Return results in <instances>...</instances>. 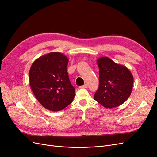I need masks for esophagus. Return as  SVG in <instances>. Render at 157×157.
Wrapping results in <instances>:
<instances>
[{"label": "esophagus", "mask_w": 157, "mask_h": 157, "mask_svg": "<svg viewBox=\"0 0 157 157\" xmlns=\"http://www.w3.org/2000/svg\"><path fill=\"white\" fill-rule=\"evenodd\" d=\"M87 86H88L87 84H85V85H82V86H81L80 88H86Z\"/></svg>", "instance_id": "obj_1"}]
</instances>
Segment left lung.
Segmentation results:
<instances>
[{
	"mask_svg": "<svg viewBox=\"0 0 157 157\" xmlns=\"http://www.w3.org/2000/svg\"><path fill=\"white\" fill-rule=\"evenodd\" d=\"M97 63L99 68V85L94 94V100L106 108L123 104L133 88V77L130 71L108 57L98 58Z\"/></svg>",
	"mask_w": 157,
	"mask_h": 157,
	"instance_id": "1",
	"label": "left lung"
}]
</instances>
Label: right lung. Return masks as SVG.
I'll return each instance as SVG.
<instances>
[{
	"label": "right lung",
	"mask_w": 157,
	"mask_h": 157,
	"mask_svg": "<svg viewBox=\"0 0 157 157\" xmlns=\"http://www.w3.org/2000/svg\"><path fill=\"white\" fill-rule=\"evenodd\" d=\"M69 59L63 54L52 52L34 62L29 71V84L39 103L47 110L60 111L74 99L67 67Z\"/></svg>",
	"instance_id": "right-lung-1"
}]
</instances>
